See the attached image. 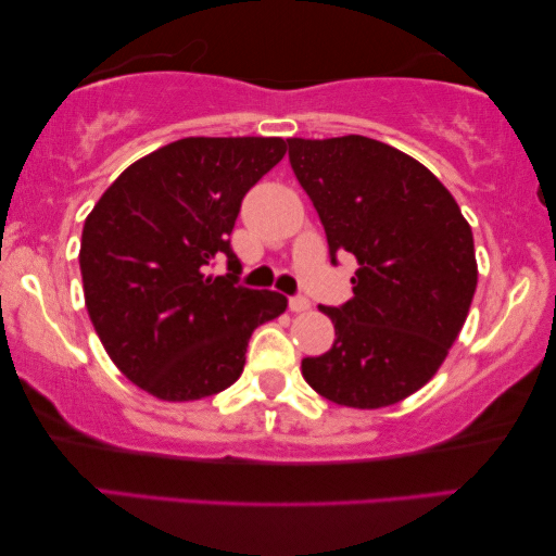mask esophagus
Segmentation results:
<instances>
[{
    "label": "esophagus",
    "instance_id": "34e87169",
    "mask_svg": "<svg viewBox=\"0 0 556 556\" xmlns=\"http://www.w3.org/2000/svg\"><path fill=\"white\" fill-rule=\"evenodd\" d=\"M288 307H290V313H305V311H311V300L303 298V295L290 298L288 300Z\"/></svg>",
    "mask_w": 556,
    "mask_h": 556
}]
</instances>
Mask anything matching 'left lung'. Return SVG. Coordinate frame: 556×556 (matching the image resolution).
<instances>
[{
    "label": "left lung",
    "mask_w": 556,
    "mask_h": 556,
    "mask_svg": "<svg viewBox=\"0 0 556 556\" xmlns=\"http://www.w3.org/2000/svg\"><path fill=\"white\" fill-rule=\"evenodd\" d=\"M330 256L352 253V293L320 311L332 350L303 359L317 394L350 408L391 406L429 384L463 330L478 286L472 231L439 177L387 142L290 138Z\"/></svg>",
    "instance_id": "obj_1"
}]
</instances>
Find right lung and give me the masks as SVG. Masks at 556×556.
I'll use <instances>...</instances> for the list:
<instances>
[{"instance_id":"obj_1","label":"right lung","mask_w":556,"mask_h":556,"mask_svg":"<svg viewBox=\"0 0 556 556\" xmlns=\"http://www.w3.org/2000/svg\"><path fill=\"white\" fill-rule=\"evenodd\" d=\"M283 138H185L132 162L86 216L80 276L108 357L162 402H197L241 377L258 325L286 313L276 290L208 276L241 199L283 160Z\"/></svg>"}]
</instances>
